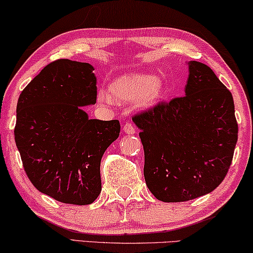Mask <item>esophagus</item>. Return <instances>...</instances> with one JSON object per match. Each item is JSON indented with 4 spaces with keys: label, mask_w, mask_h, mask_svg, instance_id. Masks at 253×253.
I'll list each match as a JSON object with an SVG mask.
<instances>
[{
    "label": "esophagus",
    "mask_w": 253,
    "mask_h": 253,
    "mask_svg": "<svg viewBox=\"0 0 253 253\" xmlns=\"http://www.w3.org/2000/svg\"><path fill=\"white\" fill-rule=\"evenodd\" d=\"M123 129H124V131H125V133L128 134V135H131V134L136 133V127H135L134 125H131L130 123H126L125 125H124Z\"/></svg>",
    "instance_id": "esophagus-1"
}]
</instances>
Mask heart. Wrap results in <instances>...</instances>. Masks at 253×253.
<instances>
[{
    "label": "heart",
    "mask_w": 253,
    "mask_h": 253,
    "mask_svg": "<svg viewBox=\"0 0 253 253\" xmlns=\"http://www.w3.org/2000/svg\"><path fill=\"white\" fill-rule=\"evenodd\" d=\"M110 92L104 89L98 90L97 99L106 105L115 102L131 103L138 105H155L165 94V84L159 78L147 73H126L110 84Z\"/></svg>",
    "instance_id": "heart-1"
}]
</instances>
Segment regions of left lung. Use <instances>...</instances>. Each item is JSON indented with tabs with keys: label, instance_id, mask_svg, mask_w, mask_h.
Returning <instances> with one entry per match:
<instances>
[{
	"label": "left lung",
	"instance_id": "obj_1",
	"mask_svg": "<svg viewBox=\"0 0 253 253\" xmlns=\"http://www.w3.org/2000/svg\"><path fill=\"white\" fill-rule=\"evenodd\" d=\"M186 95L133 117L144 149V179L162 202L211 193L233 161L238 126L232 92L205 64L191 60Z\"/></svg>",
	"mask_w": 253,
	"mask_h": 253
}]
</instances>
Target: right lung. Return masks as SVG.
<instances>
[{
	"instance_id": "add662e5",
	"label": "right lung",
	"mask_w": 253,
	"mask_h": 253,
	"mask_svg": "<svg viewBox=\"0 0 253 253\" xmlns=\"http://www.w3.org/2000/svg\"><path fill=\"white\" fill-rule=\"evenodd\" d=\"M94 67L55 60L25 87L17 103L15 141L26 175L42 194L91 204L102 190L101 159L120 133L119 120L89 119L96 103Z\"/></svg>"
}]
</instances>
